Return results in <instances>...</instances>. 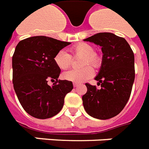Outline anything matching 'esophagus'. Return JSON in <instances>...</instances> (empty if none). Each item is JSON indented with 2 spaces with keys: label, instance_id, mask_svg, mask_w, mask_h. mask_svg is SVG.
Here are the masks:
<instances>
[{
  "label": "esophagus",
  "instance_id": "esophagus-1",
  "mask_svg": "<svg viewBox=\"0 0 149 149\" xmlns=\"http://www.w3.org/2000/svg\"><path fill=\"white\" fill-rule=\"evenodd\" d=\"M73 85H74V88H77V87H78V85H79V84H77V83H74Z\"/></svg>",
  "mask_w": 149,
  "mask_h": 149
}]
</instances>
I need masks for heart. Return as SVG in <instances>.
Returning <instances> with one entry per match:
<instances>
[{
    "label": "heart",
    "mask_w": 149,
    "mask_h": 149,
    "mask_svg": "<svg viewBox=\"0 0 149 149\" xmlns=\"http://www.w3.org/2000/svg\"><path fill=\"white\" fill-rule=\"evenodd\" d=\"M72 53L74 55L83 56L81 66L91 65L94 67L99 65L100 59L98 56L95 54V49L91 45L87 43H78L72 47ZM55 65L61 70H66L70 67L71 63V57L65 50H60L56 53L54 58ZM94 74V70L91 66H86L81 69H74L66 71L62 74L65 80L74 83H81L91 78Z\"/></svg>",
    "instance_id": "1"
}]
</instances>
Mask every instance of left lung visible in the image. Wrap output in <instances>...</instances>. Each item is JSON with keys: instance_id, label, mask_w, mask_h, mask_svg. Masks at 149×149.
I'll list each match as a JSON object with an SVG mask.
<instances>
[{"instance_id": "8db88e82", "label": "left lung", "mask_w": 149, "mask_h": 149, "mask_svg": "<svg viewBox=\"0 0 149 149\" xmlns=\"http://www.w3.org/2000/svg\"><path fill=\"white\" fill-rule=\"evenodd\" d=\"M102 47V61L95 79L101 89L85 84L82 96L85 111L97 119L115 117L122 111L130 97L135 81V56L125 39L112 33H97L84 39Z\"/></svg>"}]
</instances>
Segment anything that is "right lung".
<instances>
[{
  "mask_svg": "<svg viewBox=\"0 0 149 149\" xmlns=\"http://www.w3.org/2000/svg\"><path fill=\"white\" fill-rule=\"evenodd\" d=\"M71 44L45 36L31 37L17 44L12 57L13 84L21 106L39 119L52 118L62 109L72 82L58 80L61 69L56 53ZM49 80L55 81L51 87Z\"/></svg>",
  "mask_w": 149,
  "mask_h": 149,
  "instance_id": "right-lung-1",
  "label": "right lung"
}]
</instances>
